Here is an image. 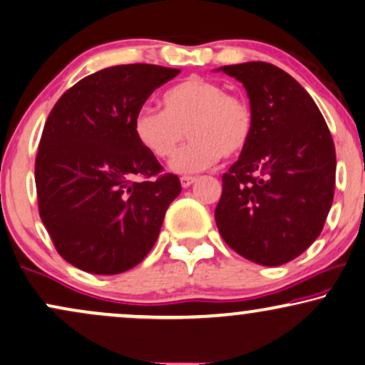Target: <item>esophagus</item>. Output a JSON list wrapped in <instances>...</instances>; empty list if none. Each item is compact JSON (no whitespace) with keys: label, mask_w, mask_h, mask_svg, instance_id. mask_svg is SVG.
Instances as JSON below:
<instances>
[{"label":"esophagus","mask_w":365,"mask_h":365,"mask_svg":"<svg viewBox=\"0 0 365 365\" xmlns=\"http://www.w3.org/2000/svg\"><path fill=\"white\" fill-rule=\"evenodd\" d=\"M195 177H188V175H183L182 178H180V183H182V187L183 188H187V187H190L193 182H195Z\"/></svg>","instance_id":"1"}]
</instances>
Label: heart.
Masks as SVG:
<instances>
[{"label": "heart", "instance_id": "heart-1", "mask_svg": "<svg viewBox=\"0 0 365 365\" xmlns=\"http://www.w3.org/2000/svg\"><path fill=\"white\" fill-rule=\"evenodd\" d=\"M140 145L155 158L175 155L185 135L192 138L172 161L177 172H200L220 156L232 158L247 148L255 133V113L242 96L227 94L217 82L188 77L163 94V110L143 106L133 119Z\"/></svg>", "mask_w": 365, "mask_h": 365}]
</instances>
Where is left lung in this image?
I'll return each mask as SVG.
<instances>
[{
	"instance_id": "8db88e82",
	"label": "left lung",
	"mask_w": 365,
	"mask_h": 365,
	"mask_svg": "<svg viewBox=\"0 0 365 365\" xmlns=\"http://www.w3.org/2000/svg\"><path fill=\"white\" fill-rule=\"evenodd\" d=\"M220 71L246 87L255 133L222 175L217 227L246 259L284 264L324 229L335 190L334 140L315 101L279 67L246 62Z\"/></svg>"
}]
</instances>
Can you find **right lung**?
<instances>
[{
  "label": "right lung",
  "instance_id": "add662e5",
  "mask_svg": "<svg viewBox=\"0 0 365 365\" xmlns=\"http://www.w3.org/2000/svg\"><path fill=\"white\" fill-rule=\"evenodd\" d=\"M178 68L151 63L91 73L62 94L35 160L41 222L72 266L119 274L155 246L182 185L138 143L133 119Z\"/></svg>",
  "mask_w": 365,
  "mask_h": 365
}]
</instances>
